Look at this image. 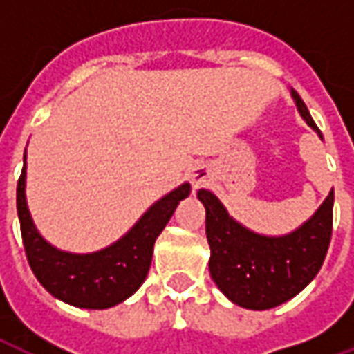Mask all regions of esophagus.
I'll use <instances>...</instances> for the list:
<instances>
[{"label":"esophagus","instance_id":"obj_1","mask_svg":"<svg viewBox=\"0 0 354 354\" xmlns=\"http://www.w3.org/2000/svg\"><path fill=\"white\" fill-rule=\"evenodd\" d=\"M210 169H208L207 165H197L195 169L189 172V180H192L193 187H201V185H207L210 182Z\"/></svg>","mask_w":354,"mask_h":354}]
</instances>
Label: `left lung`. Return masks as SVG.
<instances>
[{
    "label": "left lung",
    "instance_id": "left-lung-1",
    "mask_svg": "<svg viewBox=\"0 0 354 354\" xmlns=\"http://www.w3.org/2000/svg\"><path fill=\"white\" fill-rule=\"evenodd\" d=\"M292 94L301 117L322 138L299 94ZM197 197L207 210L210 274L233 304L271 309L299 294L320 271L332 239L334 189L309 222L284 237H261L245 230L207 189Z\"/></svg>",
    "mask_w": 354,
    "mask_h": 354
}]
</instances>
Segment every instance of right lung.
Wrapping results in <instances>:
<instances>
[{
    "label": "right lung",
    "instance_id": "add662e5",
    "mask_svg": "<svg viewBox=\"0 0 354 354\" xmlns=\"http://www.w3.org/2000/svg\"><path fill=\"white\" fill-rule=\"evenodd\" d=\"M26 165V162H24ZM26 167L17 185V210L28 263L43 288L66 304L85 309H106L132 296L146 281L155 239L192 187L180 185L157 201L121 241L96 254H66L45 243L34 227L24 197Z\"/></svg>",
    "mask_w": 354,
    "mask_h": 354
}]
</instances>
